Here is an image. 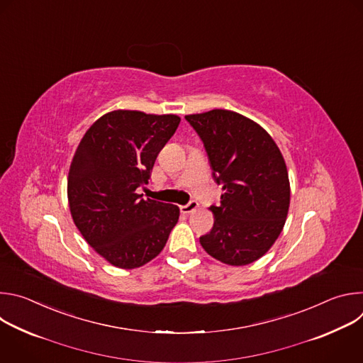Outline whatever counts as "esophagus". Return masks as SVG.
<instances>
[{"mask_svg":"<svg viewBox=\"0 0 363 363\" xmlns=\"http://www.w3.org/2000/svg\"><path fill=\"white\" fill-rule=\"evenodd\" d=\"M198 208H199V203H198L196 201H191L189 203L181 206V213H182V214H191V213L196 211Z\"/></svg>","mask_w":363,"mask_h":363,"instance_id":"34e87169","label":"esophagus"}]
</instances>
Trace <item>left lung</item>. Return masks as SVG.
<instances>
[{"label": "left lung", "instance_id": "left-lung-1", "mask_svg": "<svg viewBox=\"0 0 363 363\" xmlns=\"http://www.w3.org/2000/svg\"><path fill=\"white\" fill-rule=\"evenodd\" d=\"M223 185L213 230L199 237L216 260L240 267L263 257L279 238L290 206V181L273 138L254 121L225 109L186 115Z\"/></svg>", "mask_w": 363, "mask_h": 363}]
</instances>
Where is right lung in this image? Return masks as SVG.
Returning a JSON list of instances; mask_svg holds the SVG:
<instances>
[{
    "label": "right lung",
    "mask_w": 363,
    "mask_h": 363,
    "mask_svg": "<svg viewBox=\"0 0 363 363\" xmlns=\"http://www.w3.org/2000/svg\"><path fill=\"white\" fill-rule=\"evenodd\" d=\"M181 118L112 111L82 138L70 164L72 218L87 244L118 269L142 267L167 244L179 218L177 205L143 199L158 153Z\"/></svg>",
    "instance_id": "add662e5"
}]
</instances>
